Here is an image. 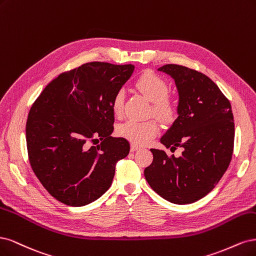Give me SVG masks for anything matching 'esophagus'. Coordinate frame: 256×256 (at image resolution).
I'll return each instance as SVG.
<instances>
[{
	"label": "esophagus",
	"instance_id": "esophagus-1",
	"mask_svg": "<svg viewBox=\"0 0 256 256\" xmlns=\"http://www.w3.org/2000/svg\"><path fill=\"white\" fill-rule=\"evenodd\" d=\"M139 149H140V146H138L137 144H130V151H132V152L137 151V150H139Z\"/></svg>",
	"mask_w": 256,
	"mask_h": 256
}]
</instances>
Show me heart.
<instances>
[{
	"label": "heart",
	"instance_id": "obj_1",
	"mask_svg": "<svg viewBox=\"0 0 256 256\" xmlns=\"http://www.w3.org/2000/svg\"><path fill=\"white\" fill-rule=\"evenodd\" d=\"M136 88L148 100L153 102V112L162 121H169L174 114L176 107L167 96L168 83L152 71H144L135 82ZM123 92H118L112 101V110L114 116H121L123 110ZM118 134L135 144H144L158 133V124L154 119L137 121L128 119L118 126Z\"/></svg>",
	"mask_w": 256,
	"mask_h": 256
}]
</instances>
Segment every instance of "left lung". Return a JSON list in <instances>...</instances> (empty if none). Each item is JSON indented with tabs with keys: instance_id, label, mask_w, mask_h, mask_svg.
Instances as JSON below:
<instances>
[{
	"instance_id": "8db88e82",
	"label": "left lung",
	"mask_w": 256,
	"mask_h": 256,
	"mask_svg": "<svg viewBox=\"0 0 256 256\" xmlns=\"http://www.w3.org/2000/svg\"><path fill=\"white\" fill-rule=\"evenodd\" d=\"M158 71L176 82L178 118L160 142L182 155L168 156L151 149L153 162L144 178L155 192L174 204L194 203L215 187L226 171L234 148V117L230 103L205 74L180 64Z\"/></svg>"
}]
</instances>
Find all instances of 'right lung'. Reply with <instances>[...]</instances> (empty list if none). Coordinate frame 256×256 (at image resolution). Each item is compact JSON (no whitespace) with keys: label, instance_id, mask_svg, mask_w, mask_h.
Segmentation results:
<instances>
[{"label":"right lung","instance_id":"obj_1","mask_svg":"<svg viewBox=\"0 0 256 256\" xmlns=\"http://www.w3.org/2000/svg\"><path fill=\"white\" fill-rule=\"evenodd\" d=\"M134 64L87 62L60 74L30 107L26 146L32 171L52 196L70 206L98 199L112 183L118 160L130 152L112 137V101ZM100 138L102 144L90 146Z\"/></svg>","mask_w":256,"mask_h":256}]
</instances>
